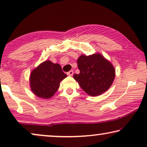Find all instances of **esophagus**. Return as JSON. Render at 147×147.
I'll use <instances>...</instances> for the list:
<instances>
[{
    "label": "esophagus",
    "instance_id": "obj_1",
    "mask_svg": "<svg viewBox=\"0 0 147 147\" xmlns=\"http://www.w3.org/2000/svg\"><path fill=\"white\" fill-rule=\"evenodd\" d=\"M67 74L69 76H73V74H74V71H73V70H71V71L67 72Z\"/></svg>",
    "mask_w": 147,
    "mask_h": 147
}]
</instances>
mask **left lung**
Segmentation results:
<instances>
[{"label": "left lung", "instance_id": "8db88e82", "mask_svg": "<svg viewBox=\"0 0 147 147\" xmlns=\"http://www.w3.org/2000/svg\"><path fill=\"white\" fill-rule=\"evenodd\" d=\"M77 63L80 72L74 74V78L89 96H99L112 86L115 78V68L101 53L81 55Z\"/></svg>", "mask_w": 147, "mask_h": 147}]
</instances>
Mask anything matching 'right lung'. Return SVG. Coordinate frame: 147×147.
<instances>
[{
    "instance_id": "obj_1",
    "label": "right lung",
    "mask_w": 147,
    "mask_h": 147,
    "mask_svg": "<svg viewBox=\"0 0 147 147\" xmlns=\"http://www.w3.org/2000/svg\"><path fill=\"white\" fill-rule=\"evenodd\" d=\"M66 77L67 75L62 71L59 63L46 60L31 71L29 76L30 88L37 97L49 99L59 89L60 82Z\"/></svg>"
}]
</instances>
